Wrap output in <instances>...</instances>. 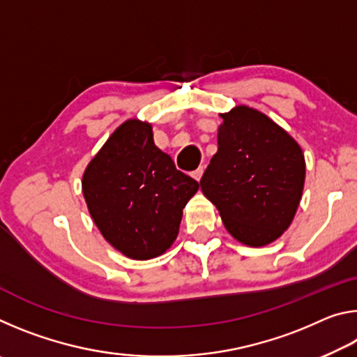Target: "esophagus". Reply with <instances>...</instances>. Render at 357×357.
Segmentation results:
<instances>
[{"label": "esophagus", "instance_id": "esophagus-1", "mask_svg": "<svg viewBox=\"0 0 357 357\" xmlns=\"http://www.w3.org/2000/svg\"><path fill=\"white\" fill-rule=\"evenodd\" d=\"M203 172H204V167H198L195 172H192V178L197 179V181H200L202 176H203Z\"/></svg>", "mask_w": 357, "mask_h": 357}]
</instances>
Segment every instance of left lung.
<instances>
[{
  "mask_svg": "<svg viewBox=\"0 0 357 357\" xmlns=\"http://www.w3.org/2000/svg\"><path fill=\"white\" fill-rule=\"evenodd\" d=\"M217 143L200 181L239 243H274L293 222L305 181V160L294 138L264 113L238 105L220 113Z\"/></svg>",
  "mask_w": 357,
  "mask_h": 357,
  "instance_id": "left-lung-1",
  "label": "left lung"
}]
</instances>
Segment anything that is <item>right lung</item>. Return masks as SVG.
Wrapping results in <instances>:
<instances>
[{
    "mask_svg": "<svg viewBox=\"0 0 357 357\" xmlns=\"http://www.w3.org/2000/svg\"><path fill=\"white\" fill-rule=\"evenodd\" d=\"M198 187L155 146L151 124L138 119L113 132L82 179L96 227L132 259H151L170 249Z\"/></svg>",
    "mask_w": 357,
    "mask_h": 357,
    "instance_id": "1",
    "label": "right lung"
}]
</instances>
